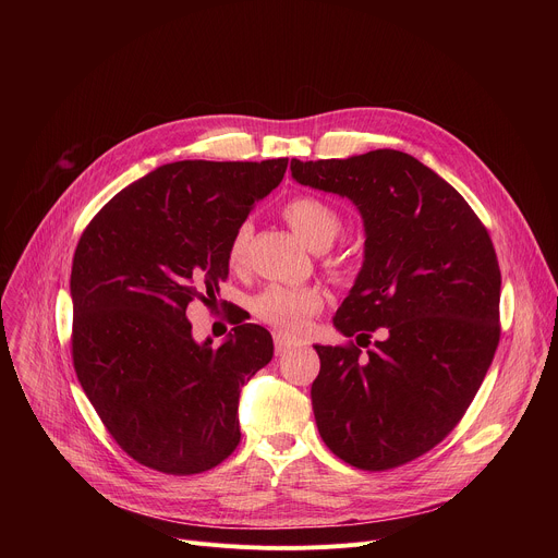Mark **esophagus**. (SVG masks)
<instances>
[{"label": "esophagus", "instance_id": "34e87169", "mask_svg": "<svg viewBox=\"0 0 558 558\" xmlns=\"http://www.w3.org/2000/svg\"><path fill=\"white\" fill-rule=\"evenodd\" d=\"M274 344H276V355H287L289 351L295 349V344L289 342V340H287L284 336H280V333L274 336Z\"/></svg>", "mask_w": 558, "mask_h": 558}]
</instances>
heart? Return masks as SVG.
<instances>
[{
	"label": "heart",
	"mask_w": 558,
	"mask_h": 558,
	"mask_svg": "<svg viewBox=\"0 0 558 558\" xmlns=\"http://www.w3.org/2000/svg\"><path fill=\"white\" fill-rule=\"evenodd\" d=\"M284 220L300 235V241L315 250L325 252L333 245L342 229L340 214L323 198L317 196H293L282 207ZM250 225H238L229 238L227 260L231 267H238L245 260L250 243ZM325 304V293L317 287H289V284H269L254 298V313L263 323L271 325L284 336H298L304 331L308 317L315 315Z\"/></svg>",
	"instance_id": "heart-1"
}]
</instances>
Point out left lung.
<instances>
[{"label":"left lung","instance_id":"obj_1","mask_svg":"<svg viewBox=\"0 0 558 558\" xmlns=\"http://www.w3.org/2000/svg\"><path fill=\"white\" fill-rule=\"evenodd\" d=\"M291 177L353 201L366 233L362 269L333 317L355 342L315 344L317 430L355 468L409 463L459 424L493 364L501 271L488 229L407 151L291 158ZM377 328L387 338L362 354Z\"/></svg>","mask_w":558,"mask_h":558}]
</instances>
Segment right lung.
<instances>
[{
	"label": "right lung",
	"instance_id": "obj_1",
	"mask_svg": "<svg viewBox=\"0 0 558 558\" xmlns=\"http://www.w3.org/2000/svg\"><path fill=\"white\" fill-rule=\"evenodd\" d=\"M289 158L177 161L121 190L72 260V362L112 439L138 463L198 474L238 441L241 388L274 357L271 333L238 320L211 349L187 306L216 300L227 245Z\"/></svg>",
	"mask_w": 558,
	"mask_h": 558
}]
</instances>
